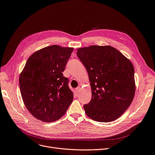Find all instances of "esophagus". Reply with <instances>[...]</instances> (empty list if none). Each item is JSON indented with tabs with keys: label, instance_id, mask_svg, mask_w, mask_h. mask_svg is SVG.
I'll return each mask as SVG.
<instances>
[{
	"label": "esophagus",
	"instance_id": "34e87169",
	"mask_svg": "<svg viewBox=\"0 0 155 155\" xmlns=\"http://www.w3.org/2000/svg\"><path fill=\"white\" fill-rule=\"evenodd\" d=\"M80 87H78L75 89V92H76L77 93H78V92H79V91H80Z\"/></svg>",
	"mask_w": 155,
	"mask_h": 155
}]
</instances>
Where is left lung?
<instances>
[{"label": "left lung", "instance_id": "obj_1", "mask_svg": "<svg viewBox=\"0 0 155 155\" xmlns=\"http://www.w3.org/2000/svg\"><path fill=\"white\" fill-rule=\"evenodd\" d=\"M91 82L92 99L84 105L88 117L98 122L115 120L131 105L135 94L132 63L115 48L92 45L77 49Z\"/></svg>", "mask_w": 155, "mask_h": 155}]
</instances>
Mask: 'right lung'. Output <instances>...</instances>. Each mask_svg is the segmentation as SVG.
<instances>
[{
    "label": "right lung",
    "mask_w": 155,
    "mask_h": 155,
    "mask_svg": "<svg viewBox=\"0 0 155 155\" xmlns=\"http://www.w3.org/2000/svg\"><path fill=\"white\" fill-rule=\"evenodd\" d=\"M73 50L47 46L29 56L19 76L22 99L28 111L43 122L61 118L73 100L68 79L62 72Z\"/></svg>",
    "instance_id": "1"
}]
</instances>
